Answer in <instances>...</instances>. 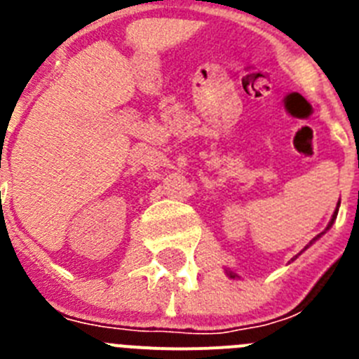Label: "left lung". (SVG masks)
I'll return each mask as SVG.
<instances>
[{
    "mask_svg": "<svg viewBox=\"0 0 359 359\" xmlns=\"http://www.w3.org/2000/svg\"><path fill=\"white\" fill-rule=\"evenodd\" d=\"M336 214H338V210H336V212H334V215H332V219H331V223H329V226H332V223H334ZM329 226H327V228H329ZM230 277H236V275H231V273H230Z\"/></svg>",
    "mask_w": 359,
    "mask_h": 359,
    "instance_id": "obj_1",
    "label": "left lung"
}]
</instances>
